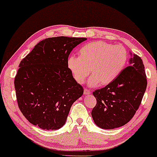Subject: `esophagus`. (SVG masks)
I'll use <instances>...</instances> for the list:
<instances>
[{"instance_id":"obj_1","label":"esophagus","mask_w":157,"mask_h":157,"mask_svg":"<svg viewBox=\"0 0 157 157\" xmlns=\"http://www.w3.org/2000/svg\"><path fill=\"white\" fill-rule=\"evenodd\" d=\"M91 94V92L88 89H84V94L85 95H86V94Z\"/></svg>"}]
</instances>
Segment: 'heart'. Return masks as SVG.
Masks as SVG:
<instances>
[{
	"label": "heart",
	"mask_w": 157,
	"mask_h": 157,
	"mask_svg": "<svg viewBox=\"0 0 157 157\" xmlns=\"http://www.w3.org/2000/svg\"><path fill=\"white\" fill-rule=\"evenodd\" d=\"M128 53L122 45L95 41L82 47L78 58L70 56L67 67L77 83H83L90 72L89 86H107L118 78L126 67ZM91 70L90 71L89 69Z\"/></svg>",
	"instance_id": "1"
}]
</instances>
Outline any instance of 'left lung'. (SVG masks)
<instances>
[{"instance_id": "8db88e82", "label": "left lung", "mask_w": 157, "mask_h": 157, "mask_svg": "<svg viewBox=\"0 0 157 157\" xmlns=\"http://www.w3.org/2000/svg\"><path fill=\"white\" fill-rule=\"evenodd\" d=\"M129 66L106 87L93 92L97 99L92 117L101 129H113L129 122L138 109L147 88L142 59L130 53Z\"/></svg>"}]
</instances>
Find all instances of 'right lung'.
I'll use <instances>...</instances> for the list:
<instances>
[{"label":"right lung","mask_w":157,"mask_h":157,"mask_svg":"<svg viewBox=\"0 0 157 157\" xmlns=\"http://www.w3.org/2000/svg\"><path fill=\"white\" fill-rule=\"evenodd\" d=\"M86 38L56 37L41 41L21 61L14 79L19 109L33 125L59 129L73 103L83 94L67 67L71 51Z\"/></svg>","instance_id":"add662e5"}]
</instances>
